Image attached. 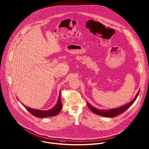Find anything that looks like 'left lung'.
I'll return each instance as SVG.
<instances>
[{
	"mask_svg": "<svg viewBox=\"0 0 149 149\" xmlns=\"http://www.w3.org/2000/svg\"><path fill=\"white\" fill-rule=\"evenodd\" d=\"M140 91H138V92L137 93L136 96L135 97V98L130 103H128L127 104H125L121 107H118V108H116V109H109V110H99L97 109H96L93 107H92L89 103H87V104L89 107V108L90 109V110L95 114H96L99 116H103V117H116L121 113H123V112H124L125 111H126L136 100V98L138 97L139 93Z\"/></svg>",
	"mask_w": 149,
	"mask_h": 149,
	"instance_id": "obj_1",
	"label": "left lung"
}]
</instances>
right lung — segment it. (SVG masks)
Returning <instances> with one entry per match:
<instances>
[{
	"label": "right lung",
	"instance_id": "add662e5",
	"mask_svg": "<svg viewBox=\"0 0 149 149\" xmlns=\"http://www.w3.org/2000/svg\"><path fill=\"white\" fill-rule=\"evenodd\" d=\"M25 108L33 116H34L38 118H45L48 117H52L55 116L59 114L60 110H61L63 106L61 104V99H60V92L59 93L58 98L57 102L56 104V106L52 109L48 110H35L33 109H31L30 107H28L27 106H25L24 105Z\"/></svg>",
	"mask_w": 149,
	"mask_h": 149
}]
</instances>
